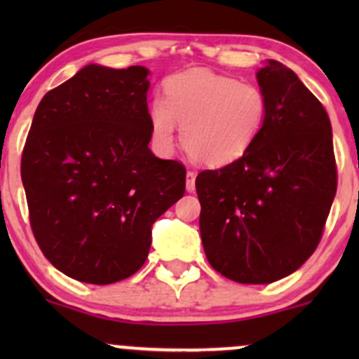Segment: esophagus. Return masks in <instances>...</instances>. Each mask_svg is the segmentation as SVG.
<instances>
[{
  "instance_id": "obj_1",
  "label": "esophagus",
  "mask_w": 359,
  "mask_h": 359,
  "mask_svg": "<svg viewBox=\"0 0 359 359\" xmlns=\"http://www.w3.org/2000/svg\"><path fill=\"white\" fill-rule=\"evenodd\" d=\"M185 189H187V192L196 191V172H187V175H185Z\"/></svg>"
}]
</instances>
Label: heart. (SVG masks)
<instances>
[{
    "instance_id": "b5f03b06",
    "label": "heart",
    "mask_w": 359,
    "mask_h": 359,
    "mask_svg": "<svg viewBox=\"0 0 359 359\" xmlns=\"http://www.w3.org/2000/svg\"><path fill=\"white\" fill-rule=\"evenodd\" d=\"M165 97L150 106L154 140L170 148L177 122L180 142L194 162L224 167L251 150L269 114L266 96L258 86L241 84L234 77L189 69L163 82Z\"/></svg>"
}]
</instances>
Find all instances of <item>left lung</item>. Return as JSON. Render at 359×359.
I'll use <instances>...</instances> for the list:
<instances>
[{"label": "left lung", "instance_id": "obj_1", "mask_svg": "<svg viewBox=\"0 0 359 359\" xmlns=\"http://www.w3.org/2000/svg\"><path fill=\"white\" fill-rule=\"evenodd\" d=\"M269 114L245 156L197 175L208 262L238 283H271L299 270L319 245L337 174L327 113L277 60L257 72Z\"/></svg>", "mask_w": 359, "mask_h": 359}]
</instances>
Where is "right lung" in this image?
I'll list each match as a JSON object with an SVG mask.
<instances>
[{
	"mask_svg": "<svg viewBox=\"0 0 359 359\" xmlns=\"http://www.w3.org/2000/svg\"><path fill=\"white\" fill-rule=\"evenodd\" d=\"M147 67L89 64L48 90L32 121L22 180L45 258L79 282L138 271L151 226L185 192V167L156 158Z\"/></svg>",
	"mask_w": 359,
	"mask_h": 359,
	"instance_id": "add662e5",
	"label": "right lung"
}]
</instances>
